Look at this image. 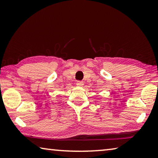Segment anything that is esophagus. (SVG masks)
Segmentation results:
<instances>
[{"label": "esophagus", "mask_w": 158, "mask_h": 158, "mask_svg": "<svg viewBox=\"0 0 158 158\" xmlns=\"http://www.w3.org/2000/svg\"><path fill=\"white\" fill-rule=\"evenodd\" d=\"M77 86H79V87H82L83 85H84V82L81 81H77Z\"/></svg>", "instance_id": "obj_1"}]
</instances>
